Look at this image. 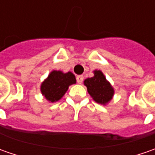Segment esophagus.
I'll list each match as a JSON object with an SVG mask.
<instances>
[{
  "instance_id": "esophagus-1",
  "label": "esophagus",
  "mask_w": 155,
  "mask_h": 155,
  "mask_svg": "<svg viewBox=\"0 0 155 155\" xmlns=\"http://www.w3.org/2000/svg\"><path fill=\"white\" fill-rule=\"evenodd\" d=\"M83 81H84V77H83L82 75H78V76H77V82H78V84H82V83H83Z\"/></svg>"
}]
</instances>
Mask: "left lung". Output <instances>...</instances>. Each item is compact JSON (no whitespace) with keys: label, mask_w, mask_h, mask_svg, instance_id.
<instances>
[{"label":"left lung","mask_w":155,"mask_h":155,"mask_svg":"<svg viewBox=\"0 0 155 155\" xmlns=\"http://www.w3.org/2000/svg\"><path fill=\"white\" fill-rule=\"evenodd\" d=\"M84 84L91 97L97 104L105 105L110 103L114 96L113 87L99 70L94 71V77L86 78Z\"/></svg>","instance_id":"obj_1"}]
</instances>
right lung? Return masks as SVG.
<instances>
[{"label":"right lung","mask_w":155,"mask_h":155,"mask_svg":"<svg viewBox=\"0 0 155 155\" xmlns=\"http://www.w3.org/2000/svg\"><path fill=\"white\" fill-rule=\"evenodd\" d=\"M73 84H76V78L72 72L52 71L41 84L40 91L47 101L54 103L62 98L69 86Z\"/></svg>","instance_id":"1"}]
</instances>
